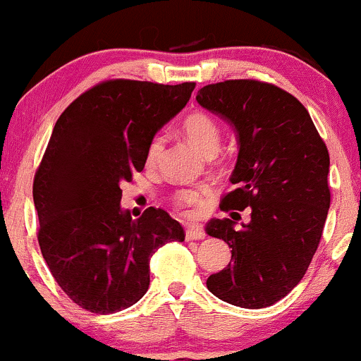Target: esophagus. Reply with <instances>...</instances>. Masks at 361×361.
Here are the masks:
<instances>
[{
	"instance_id": "obj_1",
	"label": "esophagus",
	"mask_w": 361,
	"mask_h": 361,
	"mask_svg": "<svg viewBox=\"0 0 361 361\" xmlns=\"http://www.w3.org/2000/svg\"><path fill=\"white\" fill-rule=\"evenodd\" d=\"M186 241H200V239L205 238V233L202 227L198 226H188L185 231Z\"/></svg>"
}]
</instances>
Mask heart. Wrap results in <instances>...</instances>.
<instances>
[{
	"label": "heart",
	"instance_id": "obj_1",
	"mask_svg": "<svg viewBox=\"0 0 361 361\" xmlns=\"http://www.w3.org/2000/svg\"><path fill=\"white\" fill-rule=\"evenodd\" d=\"M183 130L190 142L193 144V147L198 149L202 154L214 156L219 151V147H221V128H219L217 122L209 114H204V111L190 114L183 120ZM161 149H163V139L161 137H154L149 142L146 152L147 164L156 163L157 157L161 154ZM207 193H209L207 188H186L176 193L175 200L181 207H193L200 204L207 197Z\"/></svg>",
	"mask_w": 361,
	"mask_h": 361
}]
</instances>
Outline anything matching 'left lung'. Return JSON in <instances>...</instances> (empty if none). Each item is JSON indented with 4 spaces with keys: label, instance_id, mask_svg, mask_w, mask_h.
<instances>
[{
    "label": "left lung",
    "instance_id": "obj_1",
    "mask_svg": "<svg viewBox=\"0 0 361 361\" xmlns=\"http://www.w3.org/2000/svg\"><path fill=\"white\" fill-rule=\"evenodd\" d=\"M197 102L238 139L235 190L221 209H251L241 229L233 219L205 226L233 247V263L210 275L207 288L238 307H268L304 279L321 241L331 204L329 152L305 106L268 82H215L198 90Z\"/></svg>",
    "mask_w": 361,
    "mask_h": 361
}]
</instances>
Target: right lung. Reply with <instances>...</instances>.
Listing matches in <instances>:
<instances>
[{
    "label": "right lung",
    "instance_id": "add662e5",
    "mask_svg": "<svg viewBox=\"0 0 361 361\" xmlns=\"http://www.w3.org/2000/svg\"><path fill=\"white\" fill-rule=\"evenodd\" d=\"M195 82L114 80L76 98L54 127L35 173L39 244L74 304L94 314L130 307L149 288V259L181 224L149 207L132 219L120 185L146 166L147 146L188 103Z\"/></svg>",
    "mask_w": 361,
    "mask_h": 361
}]
</instances>
